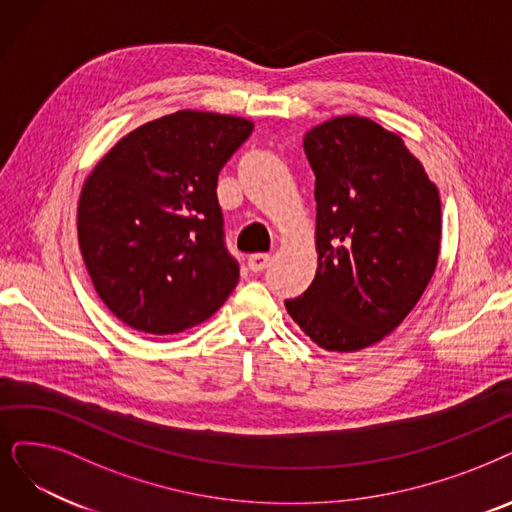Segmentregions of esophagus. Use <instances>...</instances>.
Listing matches in <instances>:
<instances>
[{"label": "esophagus", "instance_id": "obj_1", "mask_svg": "<svg viewBox=\"0 0 512 512\" xmlns=\"http://www.w3.org/2000/svg\"><path fill=\"white\" fill-rule=\"evenodd\" d=\"M269 262H271V254H250L248 267H250V271L260 273L269 267Z\"/></svg>", "mask_w": 512, "mask_h": 512}]
</instances>
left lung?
<instances>
[{
	"label": "left lung",
	"mask_w": 512,
	"mask_h": 512,
	"mask_svg": "<svg viewBox=\"0 0 512 512\" xmlns=\"http://www.w3.org/2000/svg\"><path fill=\"white\" fill-rule=\"evenodd\" d=\"M315 172L317 273L285 309L317 346L367 349L410 315L441 250V199L401 136L340 115L304 136Z\"/></svg>",
	"instance_id": "obj_1"
}]
</instances>
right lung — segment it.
<instances>
[{
    "label": "right lung",
    "mask_w": 512,
    "mask_h": 512,
    "mask_svg": "<svg viewBox=\"0 0 512 512\" xmlns=\"http://www.w3.org/2000/svg\"><path fill=\"white\" fill-rule=\"evenodd\" d=\"M252 130L245 117L185 109L132 130L96 163L79 193L77 237L117 319L176 334L235 290L239 267L224 248L216 185Z\"/></svg>",
    "instance_id": "right-lung-1"
}]
</instances>
